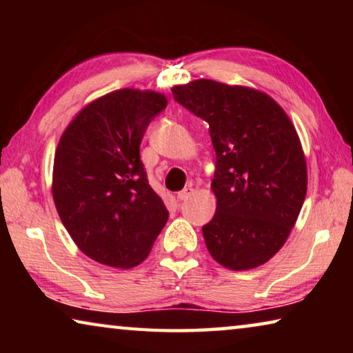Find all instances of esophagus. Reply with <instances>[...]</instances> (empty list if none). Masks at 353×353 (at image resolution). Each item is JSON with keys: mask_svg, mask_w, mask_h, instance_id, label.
<instances>
[{"mask_svg": "<svg viewBox=\"0 0 353 353\" xmlns=\"http://www.w3.org/2000/svg\"><path fill=\"white\" fill-rule=\"evenodd\" d=\"M193 193H194V188L185 187L182 191H179V193H177V199L179 201H187Z\"/></svg>", "mask_w": 353, "mask_h": 353, "instance_id": "1", "label": "esophagus"}]
</instances>
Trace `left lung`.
<instances>
[{
  "mask_svg": "<svg viewBox=\"0 0 353 353\" xmlns=\"http://www.w3.org/2000/svg\"><path fill=\"white\" fill-rule=\"evenodd\" d=\"M179 104L208 123L216 152V213L202 225L210 255L234 271L279 252L307 194L301 140L276 101L254 88L199 79L176 85Z\"/></svg>",
  "mask_w": 353,
  "mask_h": 353,
  "instance_id": "obj_1",
  "label": "left lung"
}]
</instances>
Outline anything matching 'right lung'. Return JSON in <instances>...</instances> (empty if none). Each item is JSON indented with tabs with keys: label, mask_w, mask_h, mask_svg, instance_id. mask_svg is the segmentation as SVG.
<instances>
[{
	"label": "right lung",
	"mask_w": 353,
	"mask_h": 353,
	"mask_svg": "<svg viewBox=\"0 0 353 353\" xmlns=\"http://www.w3.org/2000/svg\"><path fill=\"white\" fill-rule=\"evenodd\" d=\"M165 107L163 94L123 88L82 109L61 137L52 198L70 236L94 261L140 265L168 221L140 160L143 135Z\"/></svg>",
	"instance_id": "1"
}]
</instances>
